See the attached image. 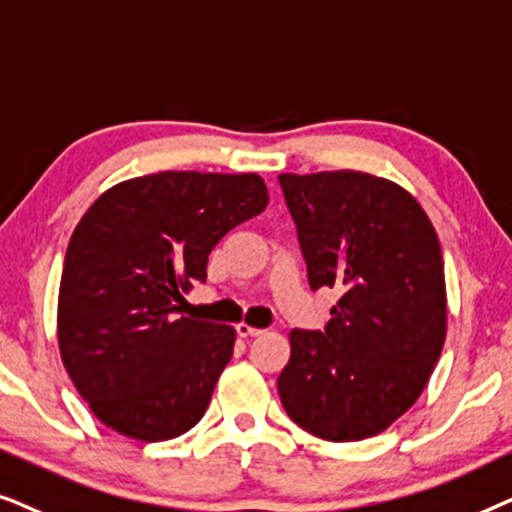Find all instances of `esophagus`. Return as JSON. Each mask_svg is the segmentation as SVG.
I'll list each match as a JSON object with an SVG mask.
<instances>
[{
    "mask_svg": "<svg viewBox=\"0 0 512 512\" xmlns=\"http://www.w3.org/2000/svg\"><path fill=\"white\" fill-rule=\"evenodd\" d=\"M236 332H238V337H260L264 330H260V327H252V325H248V323H238L236 325Z\"/></svg>",
    "mask_w": 512,
    "mask_h": 512,
    "instance_id": "obj_1",
    "label": "esophagus"
}]
</instances>
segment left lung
I'll return each instance as SVG.
<instances>
[{
    "instance_id": "8db88e82",
    "label": "left lung",
    "mask_w": 512,
    "mask_h": 512,
    "mask_svg": "<svg viewBox=\"0 0 512 512\" xmlns=\"http://www.w3.org/2000/svg\"><path fill=\"white\" fill-rule=\"evenodd\" d=\"M278 182L311 290L342 292L325 332H290L278 395L316 438H372L417 403L445 344L438 234L419 201L384 177L323 170Z\"/></svg>"
}]
</instances>
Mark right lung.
Returning <instances> with one entry per match:
<instances>
[{
  "label": "right lung",
  "mask_w": 512,
  "mask_h": 512,
  "mask_svg": "<svg viewBox=\"0 0 512 512\" xmlns=\"http://www.w3.org/2000/svg\"><path fill=\"white\" fill-rule=\"evenodd\" d=\"M269 203L260 175L163 170L107 189L70 238L60 358L102 424L142 442L187 433L234 353L231 325L177 318L210 250Z\"/></svg>",
  "instance_id": "1"
}]
</instances>
